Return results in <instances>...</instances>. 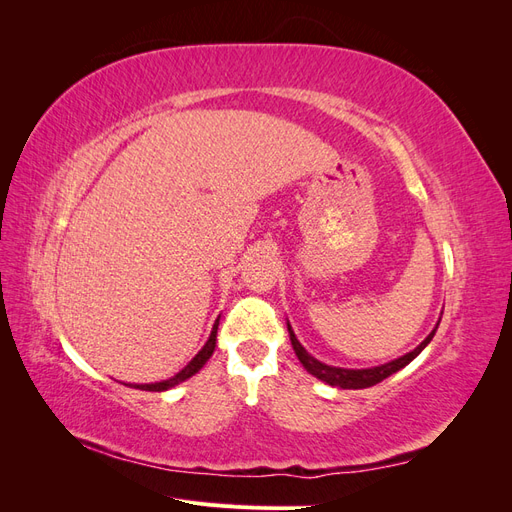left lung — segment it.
<instances>
[{
    "instance_id": "8db88e82",
    "label": "left lung",
    "mask_w": 512,
    "mask_h": 512,
    "mask_svg": "<svg viewBox=\"0 0 512 512\" xmlns=\"http://www.w3.org/2000/svg\"><path fill=\"white\" fill-rule=\"evenodd\" d=\"M436 329H438V324H436ZM436 329H433L425 337V342L418 344L412 352L399 356V359H395L391 363H384V365H378V367H369V369H344V367H333V365H327V363L314 359V356L301 346L297 335H294L292 327L288 324L290 342H292L294 352H297V356H299L301 365L309 371V374L316 376L318 380L327 382L331 386H339V389H367V386H374V384L382 382L384 378H389L391 374H395V371H399L401 367H406L412 359H416V356L425 350V346L431 342L433 335H436Z\"/></svg>"
}]
</instances>
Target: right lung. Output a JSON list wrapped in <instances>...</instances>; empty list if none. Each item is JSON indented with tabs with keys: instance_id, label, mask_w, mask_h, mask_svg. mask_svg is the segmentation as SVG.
Wrapping results in <instances>:
<instances>
[{
	"instance_id": "1",
	"label": "right lung",
	"mask_w": 512,
	"mask_h": 512,
	"mask_svg": "<svg viewBox=\"0 0 512 512\" xmlns=\"http://www.w3.org/2000/svg\"><path fill=\"white\" fill-rule=\"evenodd\" d=\"M218 324H220V318L215 320L213 329H211V335H209V339H207V344L198 350V354L194 356V359H192L188 365H185V367L179 371V374H175L173 378H168V380L156 382V384H134V389H141V391H168V389H173L175 384L192 378V376L196 374V371L203 369V365L209 361V356H211L213 350H215V337H218Z\"/></svg>"
}]
</instances>
